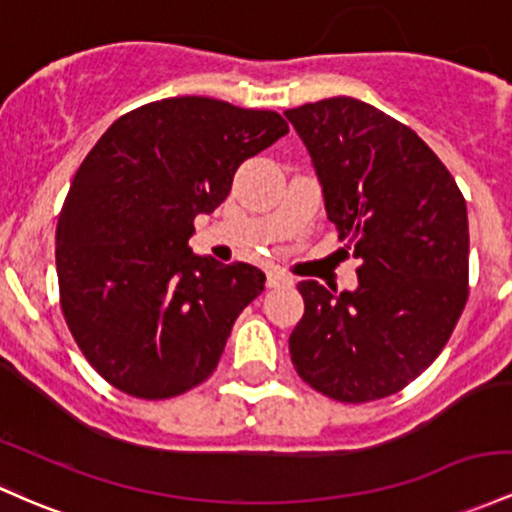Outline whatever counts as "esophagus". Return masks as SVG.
Wrapping results in <instances>:
<instances>
[{"instance_id":"esophagus-1","label":"esophagus","mask_w":512,"mask_h":512,"mask_svg":"<svg viewBox=\"0 0 512 512\" xmlns=\"http://www.w3.org/2000/svg\"><path fill=\"white\" fill-rule=\"evenodd\" d=\"M284 284H294V279L289 274L279 272V269H269L267 272V286H284Z\"/></svg>"}]
</instances>
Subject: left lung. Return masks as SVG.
<instances>
[{"label":"left lung","instance_id":"left-lung-1","mask_svg":"<svg viewBox=\"0 0 512 512\" xmlns=\"http://www.w3.org/2000/svg\"><path fill=\"white\" fill-rule=\"evenodd\" d=\"M284 116L311 155L328 221L362 262L352 291L299 282L291 362L335 401L391 396L435 362L466 306V201L418 133L372 104L333 97Z\"/></svg>","mask_w":512,"mask_h":512}]
</instances>
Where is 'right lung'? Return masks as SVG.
<instances>
[{"mask_svg": "<svg viewBox=\"0 0 512 512\" xmlns=\"http://www.w3.org/2000/svg\"><path fill=\"white\" fill-rule=\"evenodd\" d=\"M286 133L277 111L174 97L121 116L84 157L55 230L60 306L116 389L172 398L213 374L265 272L189 250L194 218Z\"/></svg>", "mask_w": 512, "mask_h": 512, "instance_id": "right-lung-1", "label": "right lung"}]
</instances>
